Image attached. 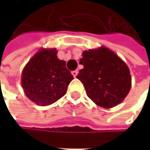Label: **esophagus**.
<instances>
[{
  "label": "esophagus",
  "mask_w": 150,
  "mask_h": 150,
  "mask_svg": "<svg viewBox=\"0 0 150 150\" xmlns=\"http://www.w3.org/2000/svg\"><path fill=\"white\" fill-rule=\"evenodd\" d=\"M72 74L74 76V77H76V76L78 74V71L77 70H74V71H72Z\"/></svg>",
  "instance_id": "1"
}]
</instances>
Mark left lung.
Listing matches in <instances>:
<instances>
[{
	"instance_id": "1",
	"label": "left lung",
	"mask_w": 150,
	"mask_h": 150,
	"mask_svg": "<svg viewBox=\"0 0 150 150\" xmlns=\"http://www.w3.org/2000/svg\"><path fill=\"white\" fill-rule=\"evenodd\" d=\"M83 68L76 77L86 94L98 106L112 108L122 103L129 92L131 78L129 67L115 53L104 47L83 52Z\"/></svg>"
}]
</instances>
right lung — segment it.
Masks as SVG:
<instances>
[{
    "label": "right lung",
    "instance_id": "add662e5",
    "mask_svg": "<svg viewBox=\"0 0 150 150\" xmlns=\"http://www.w3.org/2000/svg\"><path fill=\"white\" fill-rule=\"evenodd\" d=\"M57 49H41L28 61L22 72V87L30 100L46 106L65 95L74 79L66 62L57 57Z\"/></svg>",
    "mask_w": 150,
    "mask_h": 150
}]
</instances>
